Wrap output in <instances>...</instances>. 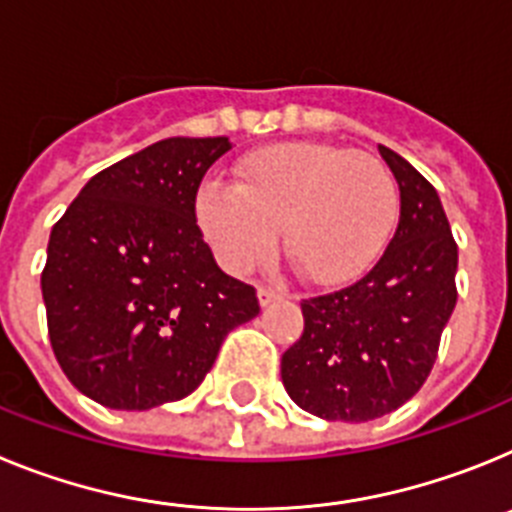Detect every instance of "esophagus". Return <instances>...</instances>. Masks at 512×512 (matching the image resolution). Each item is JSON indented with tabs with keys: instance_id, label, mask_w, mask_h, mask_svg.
<instances>
[{
	"instance_id": "obj_1",
	"label": "esophagus",
	"mask_w": 512,
	"mask_h": 512,
	"mask_svg": "<svg viewBox=\"0 0 512 512\" xmlns=\"http://www.w3.org/2000/svg\"><path fill=\"white\" fill-rule=\"evenodd\" d=\"M256 295H259L261 307L271 305L274 300H282V297H284L282 292H274V289H269V287H259V292H256Z\"/></svg>"
}]
</instances>
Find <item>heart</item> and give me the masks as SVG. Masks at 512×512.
I'll return each mask as SVG.
<instances>
[{
  "label": "heart",
  "instance_id": "heart-1",
  "mask_svg": "<svg viewBox=\"0 0 512 512\" xmlns=\"http://www.w3.org/2000/svg\"><path fill=\"white\" fill-rule=\"evenodd\" d=\"M397 215L390 169L333 143H284L251 153L235 184L207 182L202 233L230 271H248L277 246L312 282H341L377 259Z\"/></svg>",
  "mask_w": 512,
  "mask_h": 512
}]
</instances>
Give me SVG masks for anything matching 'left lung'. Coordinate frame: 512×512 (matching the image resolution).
<instances>
[{"instance_id":"obj_1","label":"left lung","mask_w":512,"mask_h":512,"mask_svg":"<svg viewBox=\"0 0 512 512\" xmlns=\"http://www.w3.org/2000/svg\"><path fill=\"white\" fill-rule=\"evenodd\" d=\"M400 187V220L359 282L302 300L305 330L282 354L292 400L323 420L382 418L423 387L456 305V251L438 192L379 146Z\"/></svg>"}]
</instances>
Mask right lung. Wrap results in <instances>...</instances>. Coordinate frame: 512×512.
I'll list each match as a JSON object with an SVG mask.
<instances>
[{"label":"right lung","mask_w":512,"mask_h":512,"mask_svg":"<svg viewBox=\"0 0 512 512\" xmlns=\"http://www.w3.org/2000/svg\"><path fill=\"white\" fill-rule=\"evenodd\" d=\"M228 138H166L92 176L53 225L43 302L53 354L81 395L148 410L192 395L225 336L259 315L212 259L194 215Z\"/></svg>","instance_id":"obj_1"}]
</instances>
